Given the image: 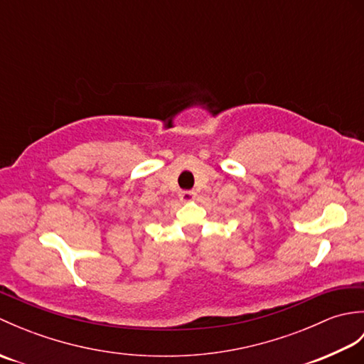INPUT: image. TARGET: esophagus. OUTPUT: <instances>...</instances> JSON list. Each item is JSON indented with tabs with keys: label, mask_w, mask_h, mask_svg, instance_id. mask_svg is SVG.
Returning <instances> with one entry per match:
<instances>
[{
	"label": "esophagus",
	"mask_w": 364,
	"mask_h": 364,
	"mask_svg": "<svg viewBox=\"0 0 364 364\" xmlns=\"http://www.w3.org/2000/svg\"><path fill=\"white\" fill-rule=\"evenodd\" d=\"M197 196L196 191H181L180 192V198L183 202H191V200H194Z\"/></svg>",
	"instance_id": "esophagus-1"
}]
</instances>
